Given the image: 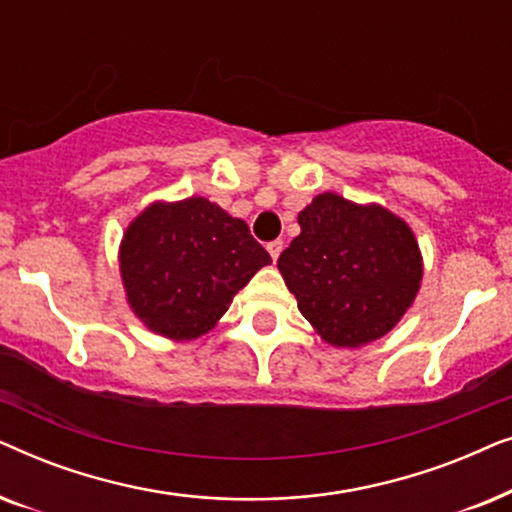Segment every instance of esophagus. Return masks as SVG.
Listing matches in <instances>:
<instances>
[{"label":"esophagus","mask_w":512,"mask_h":512,"mask_svg":"<svg viewBox=\"0 0 512 512\" xmlns=\"http://www.w3.org/2000/svg\"><path fill=\"white\" fill-rule=\"evenodd\" d=\"M282 249H284V242H282V240L268 242V254L272 256V261H277L279 254H282Z\"/></svg>","instance_id":"obj_1"}]
</instances>
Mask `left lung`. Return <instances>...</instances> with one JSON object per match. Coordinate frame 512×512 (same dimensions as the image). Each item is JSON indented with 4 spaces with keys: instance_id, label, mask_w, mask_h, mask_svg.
I'll return each mask as SVG.
<instances>
[{
    "instance_id": "8db88e82",
    "label": "left lung",
    "mask_w": 512,
    "mask_h": 512,
    "mask_svg": "<svg viewBox=\"0 0 512 512\" xmlns=\"http://www.w3.org/2000/svg\"><path fill=\"white\" fill-rule=\"evenodd\" d=\"M298 226L277 268L321 340L352 349L387 335L422 286V251L408 223L375 202L321 193Z\"/></svg>"
}]
</instances>
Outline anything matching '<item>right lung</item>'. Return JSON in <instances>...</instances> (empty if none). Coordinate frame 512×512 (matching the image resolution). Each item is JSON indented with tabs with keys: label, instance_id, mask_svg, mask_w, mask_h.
<instances>
[{
	"label": "right lung",
	"instance_id": "right-lung-1",
	"mask_svg": "<svg viewBox=\"0 0 512 512\" xmlns=\"http://www.w3.org/2000/svg\"><path fill=\"white\" fill-rule=\"evenodd\" d=\"M121 279L135 317L151 333L195 340L216 326L268 251L216 202L193 195L151 202L123 233Z\"/></svg>",
	"mask_w": 512,
	"mask_h": 512
}]
</instances>
